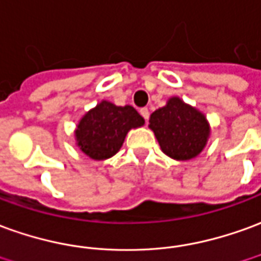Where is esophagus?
<instances>
[{
    "label": "esophagus",
    "mask_w": 261,
    "mask_h": 261,
    "mask_svg": "<svg viewBox=\"0 0 261 261\" xmlns=\"http://www.w3.org/2000/svg\"><path fill=\"white\" fill-rule=\"evenodd\" d=\"M140 113H141V116L145 118V121H148V118H149V110H148V109H147V107H144V109H141V110H140Z\"/></svg>",
    "instance_id": "esophagus-1"
}]
</instances>
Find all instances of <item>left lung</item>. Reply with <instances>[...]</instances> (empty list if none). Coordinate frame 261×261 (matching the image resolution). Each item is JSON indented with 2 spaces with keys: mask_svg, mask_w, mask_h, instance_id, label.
<instances>
[{
  "mask_svg": "<svg viewBox=\"0 0 261 261\" xmlns=\"http://www.w3.org/2000/svg\"><path fill=\"white\" fill-rule=\"evenodd\" d=\"M148 127L162 152L176 161L196 158L211 136L206 116L178 96L169 97L167 105L149 116Z\"/></svg>",
  "mask_w": 261,
  "mask_h": 261,
  "instance_id": "1",
  "label": "left lung"
}]
</instances>
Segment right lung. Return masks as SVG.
<instances>
[{
  "instance_id": "right-lung-1",
  "label": "right lung",
  "mask_w": 261,
  "mask_h": 261,
  "mask_svg": "<svg viewBox=\"0 0 261 261\" xmlns=\"http://www.w3.org/2000/svg\"><path fill=\"white\" fill-rule=\"evenodd\" d=\"M144 123L133 106L101 100L79 120L74 128L76 145L89 158L105 161L120 151L128 131L143 127Z\"/></svg>"
}]
</instances>
